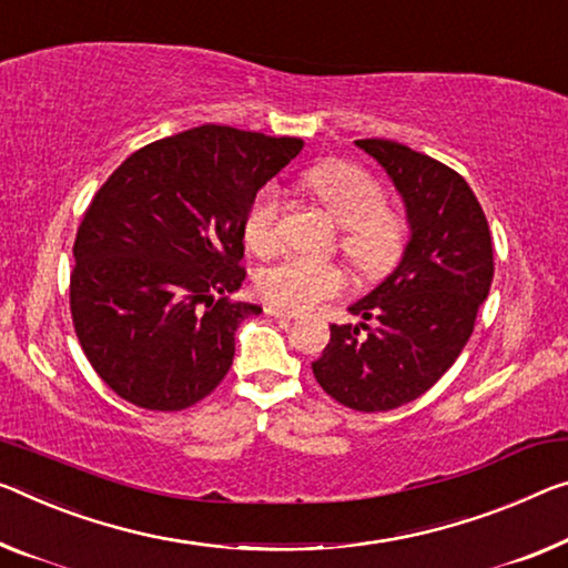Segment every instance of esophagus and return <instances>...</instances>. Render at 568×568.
Here are the masks:
<instances>
[{
	"label": "esophagus",
	"mask_w": 568,
	"mask_h": 568,
	"mask_svg": "<svg viewBox=\"0 0 568 568\" xmlns=\"http://www.w3.org/2000/svg\"><path fill=\"white\" fill-rule=\"evenodd\" d=\"M266 314H272L276 320H296V312L282 310V307H266Z\"/></svg>",
	"instance_id": "34e87169"
}]
</instances>
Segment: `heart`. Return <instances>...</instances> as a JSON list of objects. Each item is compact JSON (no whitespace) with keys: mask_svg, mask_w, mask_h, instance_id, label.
<instances>
[{"mask_svg":"<svg viewBox=\"0 0 568 568\" xmlns=\"http://www.w3.org/2000/svg\"><path fill=\"white\" fill-rule=\"evenodd\" d=\"M302 190L343 225L339 248L365 274H381L396 264L404 251L406 223L394 207L383 205V187L368 170L353 162L327 160L302 174ZM282 200L274 187H264L251 200L243 239L254 254H272L278 246ZM345 274L335 264L286 256L268 264L256 276V290L274 307L290 312L314 310L343 292Z\"/></svg>","mask_w":568,"mask_h":568,"instance_id":"1","label":"heart"}]
</instances>
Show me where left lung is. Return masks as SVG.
I'll return each instance as SVG.
<instances>
[{
	"mask_svg": "<svg viewBox=\"0 0 568 568\" xmlns=\"http://www.w3.org/2000/svg\"><path fill=\"white\" fill-rule=\"evenodd\" d=\"M404 200L398 266L351 304L357 325H329L312 363L325 394L355 412H390L426 394L457 361L493 284L487 217L462 174L390 139H357Z\"/></svg>",
	"mask_w": 568,
	"mask_h": 568,
	"instance_id": "obj_1",
	"label": "left lung"
}]
</instances>
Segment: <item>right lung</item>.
Masks as SVG:
<instances>
[{"label":"right lung","instance_id":"1","mask_svg":"<svg viewBox=\"0 0 568 568\" xmlns=\"http://www.w3.org/2000/svg\"><path fill=\"white\" fill-rule=\"evenodd\" d=\"M302 146L203 124L142 146L103 182L75 235L71 312L113 394L180 412L225 378L235 329L261 314L229 300L246 278L243 221Z\"/></svg>","mask_w":568,"mask_h":568}]
</instances>
